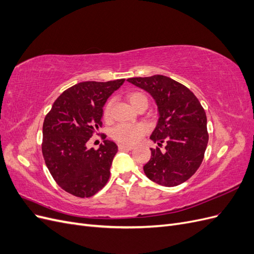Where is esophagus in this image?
Masks as SVG:
<instances>
[{
	"label": "esophagus",
	"instance_id": "obj_1",
	"mask_svg": "<svg viewBox=\"0 0 254 254\" xmlns=\"http://www.w3.org/2000/svg\"><path fill=\"white\" fill-rule=\"evenodd\" d=\"M119 149L120 150H124V149H128V150H131L133 149V146L131 145H119Z\"/></svg>",
	"mask_w": 254,
	"mask_h": 254
}]
</instances>
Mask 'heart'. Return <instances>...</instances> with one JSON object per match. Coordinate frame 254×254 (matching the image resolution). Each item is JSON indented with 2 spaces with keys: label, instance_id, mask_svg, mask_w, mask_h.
Returning a JSON list of instances; mask_svg holds the SVG:
<instances>
[{
  "label": "heart",
  "instance_id": "heart-1",
  "mask_svg": "<svg viewBox=\"0 0 254 254\" xmlns=\"http://www.w3.org/2000/svg\"><path fill=\"white\" fill-rule=\"evenodd\" d=\"M127 99L134 109L137 106L143 103L147 104V97H146V95L140 91L129 92L127 94ZM112 105H113V102L108 101L104 107L103 117L107 121H108L111 117ZM146 132H147V126L145 124H135V125L120 124L112 129L111 136L115 141L123 144H134L139 141Z\"/></svg>",
  "mask_w": 254,
  "mask_h": 254
}]
</instances>
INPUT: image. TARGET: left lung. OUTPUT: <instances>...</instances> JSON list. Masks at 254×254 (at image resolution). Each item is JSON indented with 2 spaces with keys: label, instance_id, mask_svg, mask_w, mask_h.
Listing matches in <instances>:
<instances>
[{
  "label": "left lung",
  "instance_id": "left-lung-1",
  "mask_svg": "<svg viewBox=\"0 0 254 254\" xmlns=\"http://www.w3.org/2000/svg\"><path fill=\"white\" fill-rule=\"evenodd\" d=\"M153 97L158 106L159 120L150 140L163 152L150 148L151 157L144 165L148 178L163 187H176L186 182L200 166L209 133L206 115L193 92L182 83L163 75L128 78Z\"/></svg>",
  "mask_w": 254,
  "mask_h": 254
}]
</instances>
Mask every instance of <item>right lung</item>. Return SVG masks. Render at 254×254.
Instances as JSON below:
<instances>
[{
    "instance_id": "1",
    "label": "right lung",
    "mask_w": 254,
    "mask_h": 254,
    "mask_svg": "<svg viewBox=\"0 0 254 254\" xmlns=\"http://www.w3.org/2000/svg\"><path fill=\"white\" fill-rule=\"evenodd\" d=\"M125 79L106 82L83 81L61 94L43 122L42 153L58 186L76 197H91L110 177L118 152L114 142L105 140L99 148L89 149L87 142L102 127L103 107Z\"/></svg>"
}]
</instances>
